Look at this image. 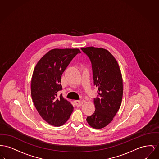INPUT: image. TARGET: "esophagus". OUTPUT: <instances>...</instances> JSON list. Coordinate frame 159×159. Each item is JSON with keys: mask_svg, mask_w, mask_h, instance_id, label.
Returning a JSON list of instances; mask_svg holds the SVG:
<instances>
[{"mask_svg": "<svg viewBox=\"0 0 159 159\" xmlns=\"http://www.w3.org/2000/svg\"><path fill=\"white\" fill-rule=\"evenodd\" d=\"M75 104L77 107L81 106L83 104V102L81 100H75Z\"/></svg>", "mask_w": 159, "mask_h": 159, "instance_id": "34e87169", "label": "esophagus"}]
</instances>
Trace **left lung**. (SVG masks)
I'll use <instances>...</instances> for the list:
<instances>
[{
  "label": "left lung",
  "mask_w": 159,
  "mask_h": 159,
  "mask_svg": "<svg viewBox=\"0 0 159 159\" xmlns=\"http://www.w3.org/2000/svg\"><path fill=\"white\" fill-rule=\"evenodd\" d=\"M81 49L90 60L93 83L98 89L94 98L95 111L86 120L91 127L99 129L112 121L121 106L122 76L117 60L108 51L93 47Z\"/></svg>",
  "instance_id": "left-lung-1"
}]
</instances>
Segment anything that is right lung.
Instances as JSON below:
<instances>
[{
  "instance_id": "obj_1",
  "label": "right lung",
  "mask_w": 159,
  "mask_h": 159,
  "mask_svg": "<svg viewBox=\"0 0 159 159\" xmlns=\"http://www.w3.org/2000/svg\"><path fill=\"white\" fill-rule=\"evenodd\" d=\"M80 52L79 49H53L34 67L31 81L32 98L40 116L51 125H63L74 110L72 105L57 93L62 89L60 82L63 73Z\"/></svg>"
}]
</instances>
